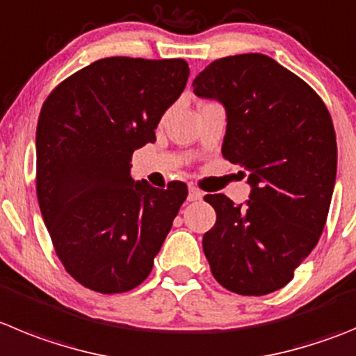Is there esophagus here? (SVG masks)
<instances>
[{
    "label": "esophagus",
    "mask_w": 356,
    "mask_h": 356,
    "mask_svg": "<svg viewBox=\"0 0 356 356\" xmlns=\"http://www.w3.org/2000/svg\"><path fill=\"white\" fill-rule=\"evenodd\" d=\"M200 200H203V192H201L197 187H194V185L188 187V201H200Z\"/></svg>",
    "instance_id": "esophagus-1"
}]
</instances>
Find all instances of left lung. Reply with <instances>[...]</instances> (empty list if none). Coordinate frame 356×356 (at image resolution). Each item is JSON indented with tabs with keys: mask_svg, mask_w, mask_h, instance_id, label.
I'll return each instance as SVG.
<instances>
[{
	"mask_svg": "<svg viewBox=\"0 0 356 356\" xmlns=\"http://www.w3.org/2000/svg\"><path fill=\"white\" fill-rule=\"evenodd\" d=\"M192 86L226 107L222 155L252 187L245 204L204 195L217 213L204 256L226 289L268 295L293 279L327 222L337 172L330 113L305 81L257 52L215 60Z\"/></svg>",
	"mask_w": 356,
	"mask_h": 356,
	"instance_id": "obj_1",
	"label": "left lung"
}]
</instances>
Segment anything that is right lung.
<instances>
[{
    "label": "right lung",
    "mask_w": 356,
    "mask_h": 356,
    "mask_svg": "<svg viewBox=\"0 0 356 356\" xmlns=\"http://www.w3.org/2000/svg\"><path fill=\"white\" fill-rule=\"evenodd\" d=\"M188 79L185 60L104 58L51 91L37 125V195L65 270L91 291L125 293L153 268L187 185L130 176Z\"/></svg>",
    "instance_id": "1"
}]
</instances>
